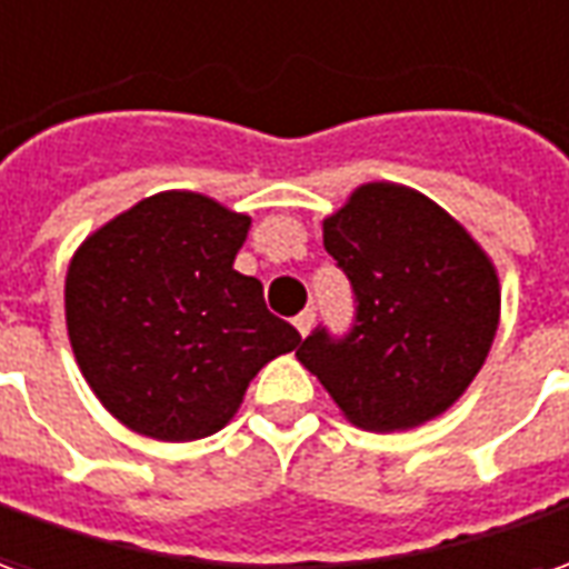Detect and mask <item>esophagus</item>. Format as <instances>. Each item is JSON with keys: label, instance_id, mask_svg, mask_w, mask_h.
<instances>
[{"label": "esophagus", "instance_id": "34e87169", "mask_svg": "<svg viewBox=\"0 0 569 569\" xmlns=\"http://www.w3.org/2000/svg\"><path fill=\"white\" fill-rule=\"evenodd\" d=\"M313 320H317V313H313V308H305V311L298 313L296 317V329L301 332V336H308L313 329Z\"/></svg>", "mask_w": 569, "mask_h": 569}]
</instances>
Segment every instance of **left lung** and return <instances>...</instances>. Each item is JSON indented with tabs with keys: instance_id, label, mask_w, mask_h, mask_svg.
I'll use <instances>...</instances> for the list:
<instances>
[{
	"instance_id": "8db88e82",
	"label": "left lung",
	"mask_w": 569,
	"mask_h": 569,
	"mask_svg": "<svg viewBox=\"0 0 569 569\" xmlns=\"http://www.w3.org/2000/svg\"><path fill=\"white\" fill-rule=\"evenodd\" d=\"M323 246L351 280L353 326H317L296 357L353 425L407 431L478 376L499 326V277L471 233L416 190L372 181L323 221Z\"/></svg>"
}]
</instances>
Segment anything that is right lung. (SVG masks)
Returning <instances> with one entry per match:
<instances>
[{
	"label": "right lung",
	"mask_w": 569,
	"mask_h": 569,
	"mask_svg": "<svg viewBox=\"0 0 569 569\" xmlns=\"http://www.w3.org/2000/svg\"><path fill=\"white\" fill-rule=\"evenodd\" d=\"M252 218L190 190L147 197L98 228L67 268V332L110 416L153 440L221 431L249 381L296 351L256 277L233 271Z\"/></svg>",
	"instance_id": "obj_1"
}]
</instances>
